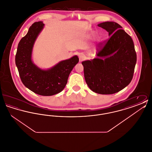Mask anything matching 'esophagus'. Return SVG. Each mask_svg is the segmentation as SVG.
<instances>
[{
  "label": "esophagus",
  "mask_w": 152,
  "mask_h": 152,
  "mask_svg": "<svg viewBox=\"0 0 152 152\" xmlns=\"http://www.w3.org/2000/svg\"><path fill=\"white\" fill-rule=\"evenodd\" d=\"M85 60H86V58H85V56L84 55H80L79 62H81V61H84Z\"/></svg>",
  "instance_id": "obj_1"
}]
</instances>
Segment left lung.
Listing matches in <instances>:
<instances>
[{
	"label": "left lung",
	"instance_id": "8db88e82",
	"mask_svg": "<svg viewBox=\"0 0 152 152\" xmlns=\"http://www.w3.org/2000/svg\"><path fill=\"white\" fill-rule=\"evenodd\" d=\"M109 38L98 50L97 58L82 62L84 77L95 93L110 94L128 86L132 81L137 55L132 37L113 22L100 23Z\"/></svg>",
	"mask_w": 152,
	"mask_h": 152
}]
</instances>
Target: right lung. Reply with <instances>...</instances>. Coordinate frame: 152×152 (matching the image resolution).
I'll return each mask as SVG.
<instances>
[{"mask_svg":"<svg viewBox=\"0 0 152 152\" xmlns=\"http://www.w3.org/2000/svg\"><path fill=\"white\" fill-rule=\"evenodd\" d=\"M44 26L43 22H35L29 27L27 35L18 44L15 63L25 87L36 94L47 96L57 94L63 90L70 73L79 60L77 56H74L47 70L35 65L31 59L32 48Z\"/></svg>","mask_w":152,"mask_h":152,"instance_id":"1","label":"right lung"}]
</instances>
